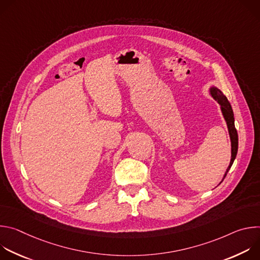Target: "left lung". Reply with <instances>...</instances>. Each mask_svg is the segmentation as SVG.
<instances>
[{
	"instance_id": "1",
	"label": "left lung",
	"mask_w": 260,
	"mask_h": 260,
	"mask_svg": "<svg viewBox=\"0 0 260 260\" xmlns=\"http://www.w3.org/2000/svg\"><path fill=\"white\" fill-rule=\"evenodd\" d=\"M210 93H211L212 98L214 100H216L218 102V104L220 105L221 112H222V114H223V117H224V119L226 121L229 133H230V137H231V142H232V158H231L230 166H229V168H228V170H226V172L224 174V177H223V179H222V181H223L224 178L226 177L230 169L232 168L235 159H236V156H237V153H238L239 138H238V132H237L236 126H235V117H234L233 108H232L228 98L223 94V92H222L220 89H218L215 86H212L210 88Z\"/></svg>"
}]
</instances>
